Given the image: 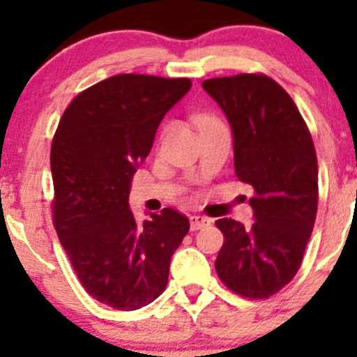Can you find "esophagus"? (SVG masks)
<instances>
[{
  "instance_id": "obj_1",
  "label": "esophagus",
  "mask_w": 357,
  "mask_h": 357,
  "mask_svg": "<svg viewBox=\"0 0 357 357\" xmlns=\"http://www.w3.org/2000/svg\"><path fill=\"white\" fill-rule=\"evenodd\" d=\"M208 225H211V219L205 218V215H190V228H192V231H197V229L205 228Z\"/></svg>"
}]
</instances>
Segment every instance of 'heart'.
Returning <instances> with one entry per match:
<instances>
[{
	"label": "heart",
	"mask_w": 357,
	"mask_h": 357,
	"mask_svg": "<svg viewBox=\"0 0 357 357\" xmlns=\"http://www.w3.org/2000/svg\"><path fill=\"white\" fill-rule=\"evenodd\" d=\"M204 121H212V119H208V117H200L199 119V122H204Z\"/></svg>",
	"instance_id": "obj_1"
}]
</instances>
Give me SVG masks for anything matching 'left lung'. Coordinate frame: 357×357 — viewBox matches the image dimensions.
<instances>
[{
  "instance_id": "1",
  "label": "left lung",
  "mask_w": 357,
  "mask_h": 357,
  "mask_svg": "<svg viewBox=\"0 0 357 357\" xmlns=\"http://www.w3.org/2000/svg\"><path fill=\"white\" fill-rule=\"evenodd\" d=\"M207 95L233 132L235 174L254 188V222L222 218L215 271L229 290L271 297L297 273L318 211V160L289 93L261 74L207 79Z\"/></svg>"
}]
</instances>
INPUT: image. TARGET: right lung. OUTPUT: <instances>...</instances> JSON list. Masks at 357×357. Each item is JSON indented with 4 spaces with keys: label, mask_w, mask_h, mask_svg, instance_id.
I'll return each mask as SVG.
<instances>
[{
    "label": "right lung",
    "mask_w": 357,
    "mask_h": 357,
    "mask_svg": "<svg viewBox=\"0 0 357 357\" xmlns=\"http://www.w3.org/2000/svg\"><path fill=\"white\" fill-rule=\"evenodd\" d=\"M190 79L121 74L75 96L52 145L53 221L79 282L98 302L135 311L165 290L171 257L190 229L174 208L138 225L131 178Z\"/></svg>",
    "instance_id": "obj_1"
}]
</instances>
